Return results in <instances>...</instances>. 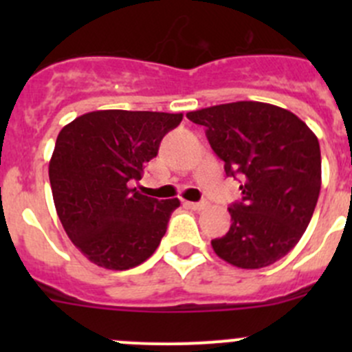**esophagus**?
<instances>
[{"instance_id": "34e87169", "label": "esophagus", "mask_w": 352, "mask_h": 352, "mask_svg": "<svg viewBox=\"0 0 352 352\" xmlns=\"http://www.w3.org/2000/svg\"><path fill=\"white\" fill-rule=\"evenodd\" d=\"M184 206H186V208H189V209H194V211H201V209L206 208V202L204 201H201V202L186 201V202H184Z\"/></svg>"}]
</instances>
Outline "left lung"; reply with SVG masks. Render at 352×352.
I'll return each instance as SVG.
<instances>
[{
    "instance_id": "8db88e82",
    "label": "left lung",
    "mask_w": 352,
    "mask_h": 352,
    "mask_svg": "<svg viewBox=\"0 0 352 352\" xmlns=\"http://www.w3.org/2000/svg\"><path fill=\"white\" fill-rule=\"evenodd\" d=\"M228 177H242V201L228 208L232 226L211 240L216 255L242 269H261L300 242L322 186L320 144L289 110L264 102H233L194 110Z\"/></svg>"
}]
</instances>
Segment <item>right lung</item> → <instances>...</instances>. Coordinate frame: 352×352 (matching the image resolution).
<instances>
[{
    "label": "right lung",
    "instance_id": "obj_1",
    "mask_svg": "<svg viewBox=\"0 0 352 352\" xmlns=\"http://www.w3.org/2000/svg\"><path fill=\"white\" fill-rule=\"evenodd\" d=\"M180 120L182 113L95 110L61 129L49 162L52 197L66 235L90 262L126 271L155 254L180 201L131 186Z\"/></svg>",
    "mask_w": 352,
    "mask_h": 352
}]
</instances>
